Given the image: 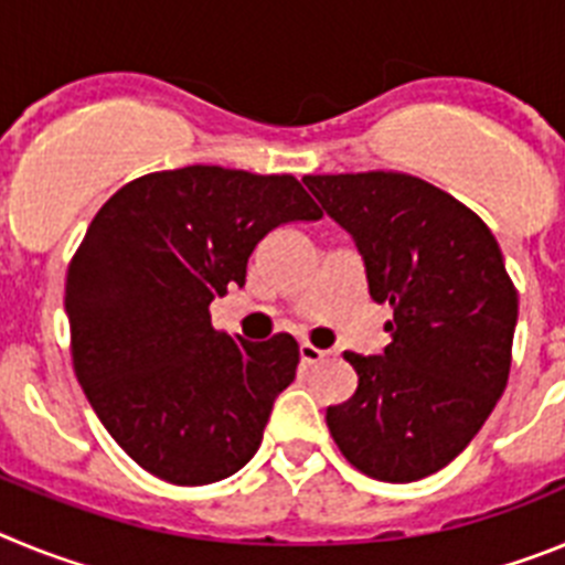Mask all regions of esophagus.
Wrapping results in <instances>:
<instances>
[{
  "label": "esophagus",
  "mask_w": 565,
  "mask_h": 565,
  "mask_svg": "<svg viewBox=\"0 0 565 565\" xmlns=\"http://www.w3.org/2000/svg\"><path fill=\"white\" fill-rule=\"evenodd\" d=\"M326 356H328V351H319L317 344H311V342L299 344V359H302L306 364H317V362H322Z\"/></svg>",
  "instance_id": "obj_1"
}]
</instances>
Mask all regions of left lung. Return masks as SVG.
I'll return each mask as SVG.
<instances>
[{
  "instance_id": "8db88e82",
  "label": "left lung",
  "mask_w": 565,
  "mask_h": 565,
  "mask_svg": "<svg viewBox=\"0 0 565 565\" xmlns=\"http://www.w3.org/2000/svg\"><path fill=\"white\" fill-rule=\"evenodd\" d=\"M351 234L367 291L393 311L382 356L344 351L359 384L326 422L342 456L387 483L452 461L501 398L518 291L498 239L472 209L404 172L306 174Z\"/></svg>"
}]
</instances>
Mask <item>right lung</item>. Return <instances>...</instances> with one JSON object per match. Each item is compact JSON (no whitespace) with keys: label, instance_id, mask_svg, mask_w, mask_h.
I'll return each mask as SVG.
<instances>
[{"label":"right lung","instance_id":"1","mask_svg":"<svg viewBox=\"0 0 565 565\" xmlns=\"http://www.w3.org/2000/svg\"><path fill=\"white\" fill-rule=\"evenodd\" d=\"M319 217L294 174L201 163L135 178L98 209L67 268L70 351L93 411L138 467L203 487L252 461L299 344L214 331L209 306L243 288L271 228Z\"/></svg>","mask_w":565,"mask_h":565}]
</instances>
